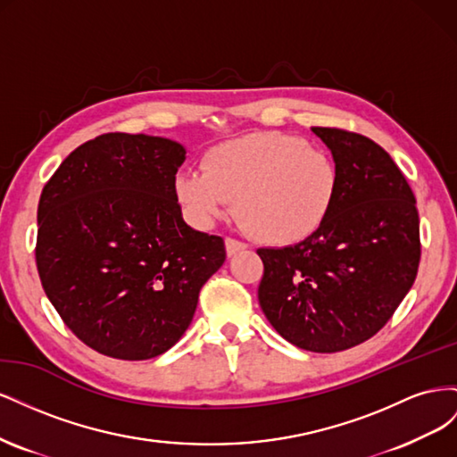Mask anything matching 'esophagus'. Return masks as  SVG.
<instances>
[{"mask_svg":"<svg viewBox=\"0 0 457 457\" xmlns=\"http://www.w3.org/2000/svg\"><path fill=\"white\" fill-rule=\"evenodd\" d=\"M225 245H227V255H228V257L244 252L245 247H247V244H244V242H240V240H237V238H227V240H225Z\"/></svg>","mask_w":457,"mask_h":457,"instance_id":"obj_1","label":"esophagus"}]
</instances>
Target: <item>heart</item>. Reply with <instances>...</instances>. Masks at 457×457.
I'll return each mask as SVG.
<instances>
[{"label": "heart", "instance_id": "b5f03b06", "mask_svg": "<svg viewBox=\"0 0 457 457\" xmlns=\"http://www.w3.org/2000/svg\"><path fill=\"white\" fill-rule=\"evenodd\" d=\"M200 171L175 179L177 198L198 225L237 213L255 238L287 245L320 227L339 190L337 165L326 150L280 131L244 135L212 146Z\"/></svg>", "mask_w": 457, "mask_h": 457}]
</instances>
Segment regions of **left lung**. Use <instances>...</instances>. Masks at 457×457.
<instances>
[{
	"label": "left lung",
	"mask_w": 457,
	"mask_h": 457,
	"mask_svg": "<svg viewBox=\"0 0 457 457\" xmlns=\"http://www.w3.org/2000/svg\"><path fill=\"white\" fill-rule=\"evenodd\" d=\"M331 150L339 190L324 223L295 245L259 247V305L299 349L339 353L373 337L416 280V196L386 152L361 133L312 128Z\"/></svg>",
	"instance_id": "8db88e82"
}]
</instances>
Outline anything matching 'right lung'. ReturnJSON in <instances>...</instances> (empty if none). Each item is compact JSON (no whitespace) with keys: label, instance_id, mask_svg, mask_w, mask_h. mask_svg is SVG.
Wrapping results in <instances>:
<instances>
[{"label":"right lung","instance_id":"obj_1","mask_svg":"<svg viewBox=\"0 0 457 457\" xmlns=\"http://www.w3.org/2000/svg\"><path fill=\"white\" fill-rule=\"evenodd\" d=\"M185 154L163 137L104 133L41 190V286L72 334L104 356L146 361L171 349L225 262L223 238L183 220L175 173Z\"/></svg>","mask_w":457,"mask_h":457}]
</instances>
